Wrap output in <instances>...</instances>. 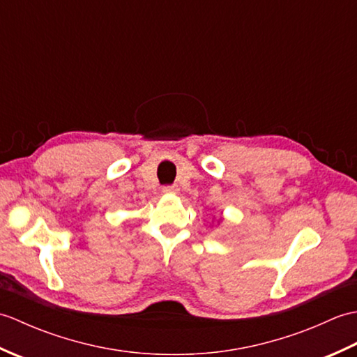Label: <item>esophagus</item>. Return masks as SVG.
<instances>
[{
  "instance_id": "esophagus-1",
  "label": "esophagus",
  "mask_w": 357,
  "mask_h": 357,
  "mask_svg": "<svg viewBox=\"0 0 357 357\" xmlns=\"http://www.w3.org/2000/svg\"><path fill=\"white\" fill-rule=\"evenodd\" d=\"M162 192L164 193H178L179 188H178V185H167L162 188Z\"/></svg>"
}]
</instances>
